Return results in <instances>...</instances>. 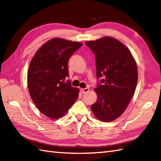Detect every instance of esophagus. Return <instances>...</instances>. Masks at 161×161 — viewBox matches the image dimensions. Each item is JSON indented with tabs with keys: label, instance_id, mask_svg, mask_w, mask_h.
I'll list each match as a JSON object with an SVG mask.
<instances>
[{
	"label": "esophagus",
	"instance_id": "esophagus-1",
	"mask_svg": "<svg viewBox=\"0 0 161 161\" xmlns=\"http://www.w3.org/2000/svg\"><path fill=\"white\" fill-rule=\"evenodd\" d=\"M81 91L83 93H86L89 92V88H84V89H81Z\"/></svg>",
	"mask_w": 161,
	"mask_h": 161
}]
</instances>
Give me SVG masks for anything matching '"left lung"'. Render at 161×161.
I'll list each match as a JSON object with an SVG mask.
<instances>
[{
  "label": "left lung",
  "mask_w": 161,
  "mask_h": 161,
  "mask_svg": "<svg viewBox=\"0 0 161 161\" xmlns=\"http://www.w3.org/2000/svg\"><path fill=\"white\" fill-rule=\"evenodd\" d=\"M86 44L96 55V75L103 85L94 89L96 103L91 106L99 120L111 122L122 115L135 92L138 71L130 49L119 40L104 36Z\"/></svg>",
  "instance_id": "8db88e82"
}]
</instances>
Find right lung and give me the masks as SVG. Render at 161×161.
Here are the masks:
<instances>
[{"mask_svg":"<svg viewBox=\"0 0 161 161\" xmlns=\"http://www.w3.org/2000/svg\"><path fill=\"white\" fill-rule=\"evenodd\" d=\"M83 43L53 38L35 53L29 66L28 90L32 101L43 115L58 119L68 112L79 96L68 76L69 58Z\"/></svg>","mask_w":161,"mask_h":161,"instance_id":"right-lung-1","label":"right lung"}]
</instances>
